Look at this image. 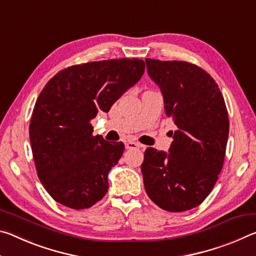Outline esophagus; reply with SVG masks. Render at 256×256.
Instances as JSON below:
<instances>
[{
  "label": "esophagus",
  "instance_id": "34e87169",
  "mask_svg": "<svg viewBox=\"0 0 256 256\" xmlns=\"http://www.w3.org/2000/svg\"><path fill=\"white\" fill-rule=\"evenodd\" d=\"M142 146L141 144H138V142H134V141H128V142H126V144H125V148L126 149H138V148H142Z\"/></svg>",
  "mask_w": 256,
  "mask_h": 256
}]
</instances>
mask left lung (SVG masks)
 <instances>
[{"label":"left lung","instance_id":"left-lung-1","mask_svg":"<svg viewBox=\"0 0 256 256\" xmlns=\"http://www.w3.org/2000/svg\"><path fill=\"white\" fill-rule=\"evenodd\" d=\"M162 90L164 112L176 125L168 152L148 148L141 164L146 192L170 212L200 206L222 170L229 133L222 94L209 73L183 60L146 58Z\"/></svg>","mask_w":256,"mask_h":256}]
</instances>
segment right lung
<instances>
[{
	"mask_svg": "<svg viewBox=\"0 0 256 256\" xmlns=\"http://www.w3.org/2000/svg\"><path fill=\"white\" fill-rule=\"evenodd\" d=\"M140 58L107 60L60 70L34 104L29 125L37 175L56 202L86 209L105 196L108 172L118 162L123 142L92 136V120L110 112L141 79Z\"/></svg>",
	"mask_w": 256,
	"mask_h": 256,
	"instance_id": "1",
	"label": "right lung"
}]
</instances>
